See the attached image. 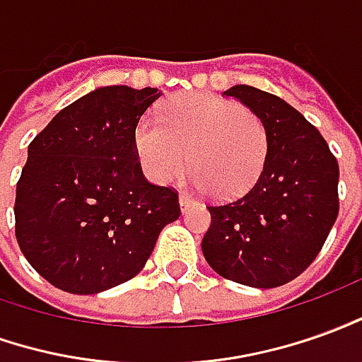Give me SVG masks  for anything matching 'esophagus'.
Returning a JSON list of instances; mask_svg holds the SVG:
<instances>
[{
  "label": "esophagus",
  "mask_w": 362,
  "mask_h": 362,
  "mask_svg": "<svg viewBox=\"0 0 362 362\" xmlns=\"http://www.w3.org/2000/svg\"><path fill=\"white\" fill-rule=\"evenodd\" d=\"M179 205H181V211H183V213H185V211H187V209H189V206H193V205H195V201H193V199H191V197L181 195V197H179Z\"/></svg>",
  "instance_id": "34e87169"
}]
</instances>
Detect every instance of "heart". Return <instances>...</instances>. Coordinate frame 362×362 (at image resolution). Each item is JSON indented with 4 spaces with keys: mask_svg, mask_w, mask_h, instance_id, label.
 <instances>
[{
    "mask_svg": "<svg viewBox=\"0 0 362 362\" xmlns=\"http://www.w3.org/2000/svg\"><path fill=\"white\" fill-rule=\"evenodd\" d=\"M134 144L146 175L159 185L173 181L189 157L191 185L211 189L218 199H236L260 177L270 138L254 110L193 94L167 102L161 122L139 119Z\"/></svg>",
    "mask_w": 362,
    "mask_h": 362,
    "instance_id": "b5f03b06",
    "label": "heart"
}]
</instances>
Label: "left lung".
I'll list each match as a JSON object with an SVG mask.
<instances>
[{"mask_svg":"<svg viewBox=\"0 0 362 362\" xmlns=\"http://www.w3.org/2000/svg\"><path fill=\"white\" fill-rule=\"evenodd\" d=\"M224 94L264 119L270 148L248 193L206 206L211 226L201 248L226 280L278 288L315 260L337 221V159L319 129L286 100L246 84Z\"/></svg>","mask_w":362,"mask_h":362,"instance_id":"1","label":"left lung"}]
</instances>
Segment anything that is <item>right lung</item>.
Returning <instances> with one entry per match:
<instances>
[{"label": "right lung", "instance_id": "obj_1", "mask_svg": "<svg viewBox=\"0 0 362 362\" xmlns=\"http://www.w3.org/2000/svg\"><path fill=\"white\" fill-rule=\"evenodd\" d=\"M157 88L102 86L37 134L17 181L15 236L35 270L69 293H98L138 276L179 195L141 173L134 134Z\"/></svg>", "mask_w": 362, "mask_h": 362}]
</instances>
